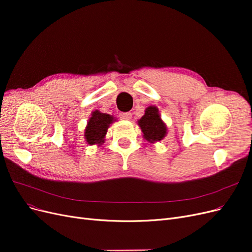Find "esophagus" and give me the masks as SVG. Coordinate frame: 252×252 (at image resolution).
<instances>
[{
	"mask_svg": "<svg viewBox=\"0 0 252 252\" xmlns=\"http://www.w3.org/2000/svg\"><path fill=\"white\" fill-rule=\"evenodd\" d=\"M119 117L122 120H130L131 119V113L130 112H121Z\"/></svg>",
	"mask_w": 252,
	"mask_h": 252,
	"instance_id": "34e87169",
	"label": "esophagus"
}]
</instances>
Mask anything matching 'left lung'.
<instances>
[{
    "label": "left lung",
    "mask_w": 252,
    "mask_h": 252,
    "mask_svg": "<svg viewBox=\"0 0 252 252\" xmlns=\"http://www.w3.org/2000/svg\"><path fill=\"white\" fill-rule=\"evenodd\" d=\"M139 125L144 133V139L150 143L161 141L166 135L167 128L159 117L156 106H149L145 114L139 120Z\"/></svg>",
    "instance_id": "left-lung-1"
}]
</instances>
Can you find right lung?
<instances>
[{
	"label": "right lung",
	"mask_w": 252,
	"mask_h": 252,
	"mask_svg": "<svg viewBox=\"0 0 252 252\" xmlns=\"http://www.w3.org/2000/svg\"><path fill=\"white\" fill-rule=\"evenodd\" d=\"M113 122V117L95 110L91 114L85 130V139L89 145L101 144L107 133L109 125Z\"/></svg>",
	"instance_id": "right-lung-1"
}]
</instances>
